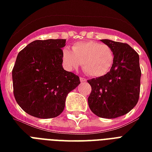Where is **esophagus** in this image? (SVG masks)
I'll return each mask as SVG.
<instances>
[{
  "instance_id": "esophagus-1",
  "label": "esophagus",
  "mask_w": 152,
  "mask_h": 152,
  "mask_svg": "<svg viewBox=\"0 0 152 152\" xmlns=\"http://www.w3.org/2000/svg\"><path fill=\"white\" fill-rule=\"evenodd\" d=\"M80 82H81V83H84V82L87 81V80L85 79V78H84V77H80Z\"/></svg>"
}]
</instances>
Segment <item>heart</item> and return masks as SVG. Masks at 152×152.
Instances as JSON below:
<instances>
[{"label": "heart", "mask_w": 152, "mask_h": 152, "mask_svg": "<svg viewBox=\"0 0 152 152\" xmlns=\"http://www.w3.org/2000/svg\"><path fill=\"white\" fill-rule=\"evenodd\" d=\"M72 51L64 48L63 50V62L67 69L82 67L88 75L100 77L107 74L113 64V50L108 45L96 41L78 42L73 44Z\"/></svg>", "instance_id": "obj_1"}]
</instances>
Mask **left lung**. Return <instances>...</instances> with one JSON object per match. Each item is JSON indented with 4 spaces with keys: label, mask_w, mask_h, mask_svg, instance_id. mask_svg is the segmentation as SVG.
I'll return each instance as SVG.
<instances>
[{
    "label": "left lung",
    "mask_w": 152,
    "mask_h": 152,
    "mask_svg": "<svg viewBox=\"0 0 152 152\" xmlns=\"http://www.w3.org/2000/svg\"><path fill=\"white\" fill-rule=\"evenodd\" d=\"M101 41L113 50V64L104 76L88 80L92 91L88 106L96 116L115 118L129 113L138 103L141 69L139 54L127 43Z\"/></svg>",
    "instance_id": "8db88e82"
}]
</instances>
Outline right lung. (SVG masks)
<instances>
[{"label":"right lung","mask_w":152,"mask_h":152,"mask_svg":"<svg viewBox=\"0 0 152 152\" xmlns=\"http://www.w3.org/2000/svg\"><path fill=\"white\" fill-rule=\"evenodd\" d=\"M66 39L35 40L17 56L12 71L13 95L17 103L31 116H59L66 97L80 83L79 76L63 68Z\"/></svg>","instance_id":"1"}]
</instances>
